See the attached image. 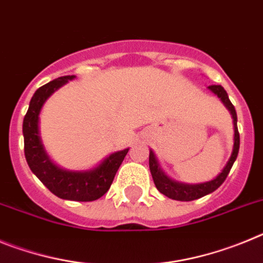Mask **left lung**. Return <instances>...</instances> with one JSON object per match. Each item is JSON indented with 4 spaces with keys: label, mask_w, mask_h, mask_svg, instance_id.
<instances>
[{
    "label": "left lung",
    "mask_w": 263,
    "mask_h": 263,
    "mask_svg": "<svg viewBox=\"0 0 263 263\" xmlns=\"http://www.w3.org/2000/svg\"><path fill=\"white\" fill-rule=\"evenodd\" d=\"M211 90L213 93L217 95L218 99H221L222 103L225 104L229 110H231L232 116H233V124H234V146H233V153L231 155V159L228 160L227 166L221 171V174H218L216 179L211 180V182L201 183V184H183V183H178L167 178L163 174V171L159 168L158 162L154 157V153L150 152L148 155V166H150V171H152L153 180L155 183V187L159 190L163 195H166L170 199L174 200H180V201H191L200 199V197L205 196V195L211 194V192L216 191L220 185L224 183L227 179L228 174L231 171L232 166H233L234 160H236L237 155H238V150H240V133H238V127H237V113L234 105L231 103V100L228 97L227 90L221 87V85H210Z\"/></svg>",
    "instance_id": "left-lung-1"
}]
</instances>
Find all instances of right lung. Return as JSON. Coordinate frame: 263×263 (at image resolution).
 <instances>
[{
  "mask_svg": "<svg viewBox=\"0 0 263 263\" xmlns=\"http://www.w3.org/2000/svg\"><path fill=\"white\" fill-rule=\"evenodd\" d=\"M73 78L75 76L71 75L55 79L42 85L34 93L30 101L29 110L23 118L25 157L30 170L53 195L66 200L93 201L108 192L129 148L109 155L99 167L90 171L72 173L59 168L51 162L39 138L38 122L42 106L58 88Z\"/></svg>",
  "mask_w": 263,
  "mask_h": 263,
  "instance_id": "right-lung-1",
  "label": "right lung"
}]
</instances>
